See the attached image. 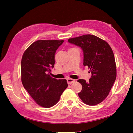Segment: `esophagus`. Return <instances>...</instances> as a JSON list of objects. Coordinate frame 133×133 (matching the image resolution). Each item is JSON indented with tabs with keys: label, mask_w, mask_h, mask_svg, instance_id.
<instances>
[{
	"label": "esophagus",
	"mask_w": 133,
	"mask_h": 133,
	"mask_svg": "<svg viewBox=\"0 0 133 133\" xmlns=\"http://www.w3.org/2000/svg\"><path fill=\"white\" fill-rule=\"evenodd\" d=\"M75 80L74 79H71V78H68L67 79V83L68 84H71L72 83H75Z\"/></svg>",
	"instance_id": "esophagus-1"
}]
</instances>
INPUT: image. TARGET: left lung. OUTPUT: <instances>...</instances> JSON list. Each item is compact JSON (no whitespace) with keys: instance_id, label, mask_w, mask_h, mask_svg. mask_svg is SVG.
<instances>
[{"instance_id":"1","label":"left lung","mask_w":133,"mask_h":133,"mask_svg":"<svg viewBox=\"0 0 133 133\" xmlns=\"http://www.w3.org/2000/svg\"><path fill=\"white\" fill-rule=\"evenodd\" d=\"M69 43L82 48L84 66L91 73L89 82L79 79L82 90L78 95L83 103L95 105L105 99L116 77V68L113 51L109 44L93 35L86 34L68 39Z\"/></svg>"}]
</instances>
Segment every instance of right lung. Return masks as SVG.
Masks as SVG:
<instances>
[{"label": "right lung", "mask_w": 133, "mask_h": 133, "mask_svg": "<svg viewBox=\"0 0 133 133\" xmlns=\"http://www.w3.org/2000/svg\"><path fill=\"white\" fill-rule=\"evenodd\" d=\"M64 41L40 40L24 53L21 62V79L25 89L39 105L50 108L57 104L68 87L66 79L50 75L55 64V54Z\"/></svg>", "instance_id": "obj_1"}]
</instances>
